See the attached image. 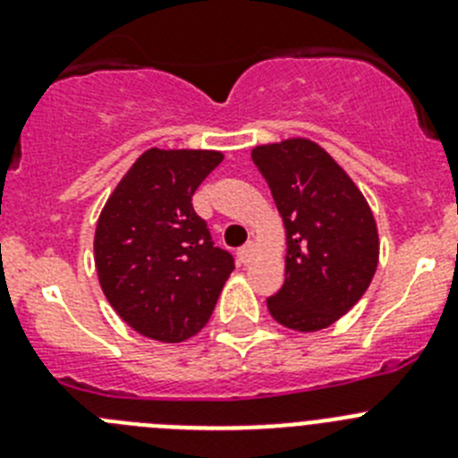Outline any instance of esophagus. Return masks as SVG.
Segmentation results:
<instances>
[{
    "label": "esophagus",
    "instance_id": "esophagus-1",
    "mask_svg": "<svg viewBox=\"0 0 458 458\" xmlns=\"http://www.w3.org/2000/svg\"><path fill=\"white\" fill-rule=\"evenodd\" d=\"M254 252H257V245H254V242H248V245H242V248L238 250V259H241V264L248 266L250 261H252Z\"/></svg>",
    "mask_w": 458,
    "mask_h": 458
}]
</instances>
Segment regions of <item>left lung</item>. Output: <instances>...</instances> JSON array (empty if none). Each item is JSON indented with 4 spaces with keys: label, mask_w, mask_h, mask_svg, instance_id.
<instances>
[{
    "label": "left lung",
    "mask_w": 458,
    "mask_h": 458,
    "mask_svg": "<svg viewBox=\"0 0 458 458\" xmlns=\"http://www.w3.org/2000/svg\"><path fill=\"white\" fill-rule=\"evenodd\" d=\"M286 229V277L270 295V317L314 333L344 317L378 266V232L349 174L310 140L252 151Z\"/></svg>",
    "instance_id": "obj_1"
}]
</instances>
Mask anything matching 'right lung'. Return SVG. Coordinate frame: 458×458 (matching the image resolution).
Wrapping results in <instances>:
<instances>
[{"instance_id":"right-lung-1","label":"right lung","mask_w":458,"mask_h":458,"mask_svg":"<svg viewBox=\"0 0 458 458\" xmlns=\"http://www.w3.org/2000/svg\"><path fill=\"white\" fill-rule=\"evenodd\" d=\"M222 163L217 151L137 157L105 204L93 252L109 305L157 342H183L208 323L233 257L217 248L192 194Z\"/></svg>"}]
</instances>
